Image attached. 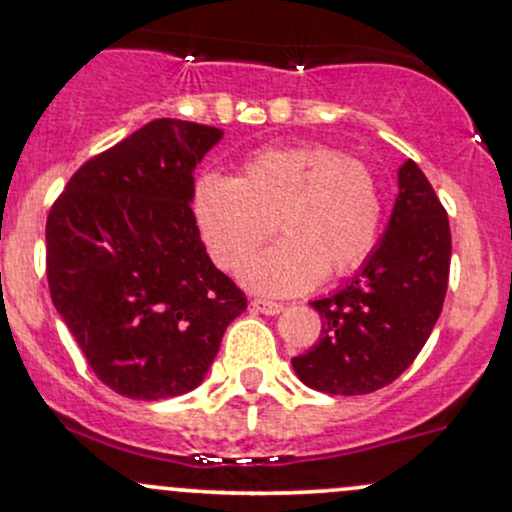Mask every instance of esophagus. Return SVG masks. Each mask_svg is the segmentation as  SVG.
Wrapping results in <instances>:
<instances>
[{
  "instance_id": "34e87169",
  "label": "esophagus",
  "mask_w": 512,
  "mask_h": 512,
  "mask_svg": "<svg viewBox=\"0 0 512 512\" xmlns=\"http://www.w3.org/2000/svg\"><path fill=\"white\" fill-rule=\"evenodd\" d=\"M255 311L265 313V316H277V313L284 311V303H277V301H267V299H255L250 303Z\"/></svg>"
}]
</instances>
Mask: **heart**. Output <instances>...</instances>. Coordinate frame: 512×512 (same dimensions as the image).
<instances>
[{
  "label": "heart",
  "instance_id": "heart-1",
  "mask_svg": "<svg viewBox=\"0 0 512 512\" xmlns=\"http://www.w3.org/2000/svg\"><path fill=\"white\" fill-rule=\"evenodd\" d=\"M381 213L372 167L320 143L257 150L238 177L209 174L194 192L196 223L226 269L243 267L277 223L284 238L243 272L250 289L269 296L355 272L379 240Z\"/></svg>",
  "mask_w": 512,
  "mask_h": 512
}]
</instances>
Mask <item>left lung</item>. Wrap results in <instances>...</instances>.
I'll return each instance as SVG.
<instances>
[{
  "label": "left lung",
  "mask_w": 512,
  "mask_h": 512,
  "mask_svg": "<svg viewBox=\"0 0 512 512\" xmlns=\"http://www.w3.org/2000/svg\"><path fill=\"white\" fill-rule=\"evenodd\" d=\"M452 233L445 206L423 170L406 160L384 238L328 299L313 301L323 328L291 359L306 386L335 396L384 389L428 342L447 294Z\"/></svg>",
  "instance_id": "left-lung-1"
}]
</instances>
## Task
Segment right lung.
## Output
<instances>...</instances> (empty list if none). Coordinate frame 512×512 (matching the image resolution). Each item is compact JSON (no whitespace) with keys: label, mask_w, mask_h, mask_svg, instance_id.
I'll use <instances>...</instances> for the list:
<instances>
[{"label":"right lung","mask_w":512,"mask_h":512,"mask_svg":"<svg viewBox=\"0 0 512 512\" xmlns=\"http://www.w3.org/2000/svg\"><path fill=\"white\" fill-rule=\"evenodd\" d=\"M221 128L155 119L70 177L46 223L50 299L109 389L160 401L196 389L243 291L213 267L194 167Z\"/></svg>","instance_id":"obj_1"}]
</instances>
